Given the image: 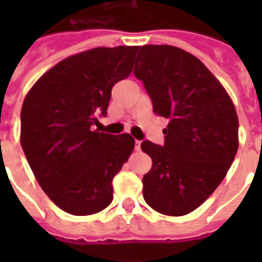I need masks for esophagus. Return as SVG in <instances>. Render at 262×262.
I'll return each instance as SVG.
<instances>
[{"label": "esophagus", "mask_w": 262, "mask_h": 262, "mask_svg": "<svg viewBox=\"0 0 262 262\" xmlns=\"http://www.w3.org/2000/svg\"><path fill=\"white\" fill-rule=\"evenodd\" d=\"M140 145H141V141H140V140H136V145H135L136 151H140Z\"/></svg>", "instance_id": "34e87169"}]
</instances>
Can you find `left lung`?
I'll use <instances>...</instances> for the list:
<instances>
[{"instance_id": "left-lung-1", "label": "left lung", "mask_w": 262, "mask_h": 262, "mask_svg": "<svg viewBox=\"0 0 262 262\" xmlns=\"http://www.w3.org/2000/svg\"><path fill=\"white\" fill-rule=\"evenodd\" d=\"M154 113L167 118L164 144L144 140L152 167L143 178L145 203L182 216L199 208L223 181L238 151V117L219 80L194 55L145 45L136 58Z\"/></svg>"}]
</instances>
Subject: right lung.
<instances>
[{
  "label": "right lung",
  "instance_id": "add662e5",
  "mask_svg": "<svg viewBox=\"0 0 262 262\" xmlns=\"http://www.w3.org/2000/svg\"><path fill=\"white\" fill-rule=\"evenodd\" d=\"M137 46L96 47L58 62L27 94L21 147L43 191L62 211L92 215L113 201V179L135 139L94 130L115 83L132 73Z\"/></svg>",
  "mask_w": 262,
  "mask_h": 262
}]
</instances>
